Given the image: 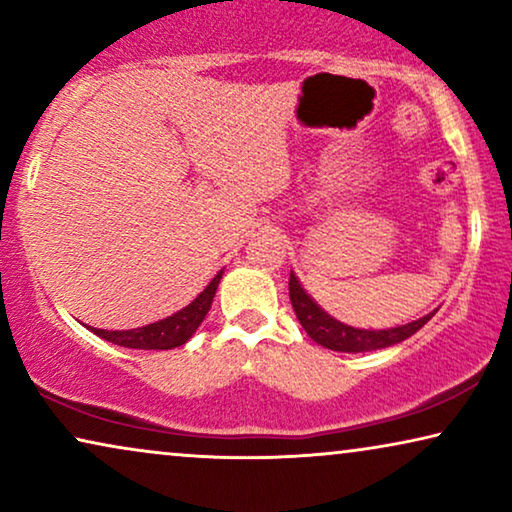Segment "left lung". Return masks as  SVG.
<instances>
[{
  "mask_svg": "<svg viewBox=\"0 0 512 512\" xmlns=\"http://www.w3.org/2000/svg\"><path fill=\"white\" fill-rule=\"evenodd\" d=\"M289 298L293 310H296L300 326L305 328V333L310 335L314 342H319V345L326 349H333V352L349 354L373 352V349H384L396 345V342H403L405 338H410V335H415L419 328L436 314L431 312L422 319L412 321V324L387 328V331H363V328L345 326L340 324V321H335L331 314H326L310 296H307L293 272L289 277Z\"/></svg>",
  "mask_w": 512,
  "mask_h": 512,
  "instance_id": "8db88e82",
  "label": "left lung"
}]
</instances>
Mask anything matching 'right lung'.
Masks as SVG:
<instances>
[{
    "label": "right lung",
    "mask_w": 512,
    "mask_h": 512,
    "mask_svg": "<svg viewBox=\"0 0 512 512\" xmlns=\"http://www.w3.org/2000/svg\"><path fill=\"white\" fill-rule=\"evenodd\" d=\"M221 275H223V270L212 279V282H209L207 289L202 291L191 305L184 307V310H179L177 314H172V317L156 321V324L132 328V331H102V328H90V326L88 328L95 335H100V338L114 342V345L130 347V349L181 347L195 331H198L202 319L207 317L209 307H212L216 286H219V282H221Z\"/></svg>",
    "instance_id": "1"
}]
</instances>
